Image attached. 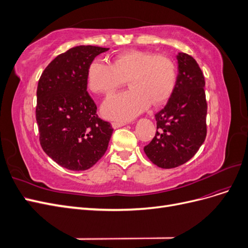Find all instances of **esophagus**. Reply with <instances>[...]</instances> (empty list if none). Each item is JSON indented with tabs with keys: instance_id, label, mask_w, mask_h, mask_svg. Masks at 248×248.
<instances>
[{
	"instance_id": "obj_1",
	"label": "esophagus",
	"mask_w": 248,
	"mask_h": 248,
	"mask_svg": "<svg viewBox=\"0 0 248 248\" xmlns=\"http://www.w3.org/2000/svg\"><path fill=\"white\" fill-rule=\"evenodd\" d=\"M127 123L126 122H118V121H116V122H112L111 123V126H112V128H119V127H122V126H124V125H126Z\"/></svg>"
}]
</instances>
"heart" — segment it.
<instances>
[{"label":"heart","instance_id":"1","mask_svg":"<svg viewBox=\"0 0 248 248\" xmlns=\"http://www.w3.org/2000/svg\"><path fill=\"white\" fill-rule=\"evenodd\" d=\"M128 78L130 89L110 95L102 104V114L111 120L133 119L154 106L167 101L174 91L177 70L168 57L131 49L122 52L110 64L97 58L90 64L87 81L91 91L108 95Z\"/></svg>","mask_w":248,"mask_h":248}]
</instances>
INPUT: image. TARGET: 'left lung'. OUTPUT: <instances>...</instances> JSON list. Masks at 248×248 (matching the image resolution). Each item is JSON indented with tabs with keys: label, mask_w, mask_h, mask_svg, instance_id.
<instances>
[{
	"label": "left lung",
	"mask_w": 248,
	"mask_h": 248,
	"mask_svg": "<svg viewBox=\"0 0 248 248\" xmlns=\"http://www.w3.org/2000/svg\"><path fill=\"white\" fill-rule=\"evenodd\" d=\"M174 91L155 115L157 131L144 151L155 166L177 168L191 159L207 136L205 78L191 56L179 52Z\"/></svg>",
	"instance_id": "obj_1"
}]
</instances>
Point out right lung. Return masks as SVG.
<instances>
[{"label":"right lung","mask_w":248,"mask_h":248,"mask_svg":"<svg viewBox=\"0 0 248 248\" xmlns=\"http://www.w3.org/2000/svg\"><path fill=\"white\" fill-rule=\"evenodd\" d=\"M106 47L79 46L56 57L37 87L36 120L40 145L50 158L71 170H86L106 153L110 123L96 114L87 91V74Z\"/></svg>","instance_id":"obj_1"}]
</instances>
